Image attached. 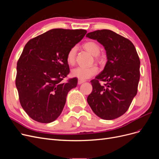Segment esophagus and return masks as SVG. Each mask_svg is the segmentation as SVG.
<instances>
[{
    "label": "esophagus",
    "mask_w": 159,
    "mask_h": 159,
    "mask_svg": "<svg viewBox=\"0 0 159 159\" xmlns=\"http://www.w3.org/2000/svg\"><path fill=\"white\" fill-rule=\"evenodd\" d=\"M85 82V81H83V80H78V84L79 85H80V84H83V83H84Z\"/></svg>",
    "instance_id": "1"
}]
</instances>
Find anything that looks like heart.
<instances>
[{"mask_svg":"<svg viewBox=\"0 0 159 159\" xmlns=\"http://www.w3.org/2000/svg\"><path fill=\"white\" fill-rule=\"evenodd\" d=\"M83 48L85 50L89 52L90 54L95 57V60L98 61H102V57L99 56L101 52V47L98 42L95 41H89L84 43ZM77 54V48L73 47L69 50L67 54L66 60L70 65H74L75 62ZM98 68L95 66L89 67V68H84V67H78L71 70V75L74 78H78L80 80H85L90 78L91 77L97 74Z\"/></svg>","mask_w":159,"mask_h":159,"instance_id":"b5f03b06","label":"heart"}]
</instances>
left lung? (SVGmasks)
<instances>
[{"instance_id": "obj_1", "label": "left lung", "mask_w": 159, "mask_h": 159, "mask_svg": "<svg viewBox=\"0 0 159 159\" xmlns=\"http://www.w3.org/2000/svg\"><path fill=\"white\" fill-rule=\"evenodd\" d=\"M86 37L96 40L106 51L103 70L91 81L93 90L87 101L100 118L112 120L128 110L140 79V60L133 43L109 30L89 32ZM99 80L106 82L101 85Z\"/></svg>"}]
</instances>
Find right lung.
Listing matches in <instances>:
<instances>
[{
    "label": "right lung",
    "mask_w": 159,
    "mask_h": 159,
    "mask_svg": "<svg viewBox=\"0 0 159 159\" xmlns=\"http://www.w3.org/2000/svg\"><path fill=\"white\" fill-rule=\"evenodd\" d=\"M85 30L56 28L28 41L17 62L16 86L21 106L28 116L42 123L53 122L62 112L76 78L62 81L70 73L69 50Z\"/></svg>",
    "instance_id": "1"
}]
</instances>
